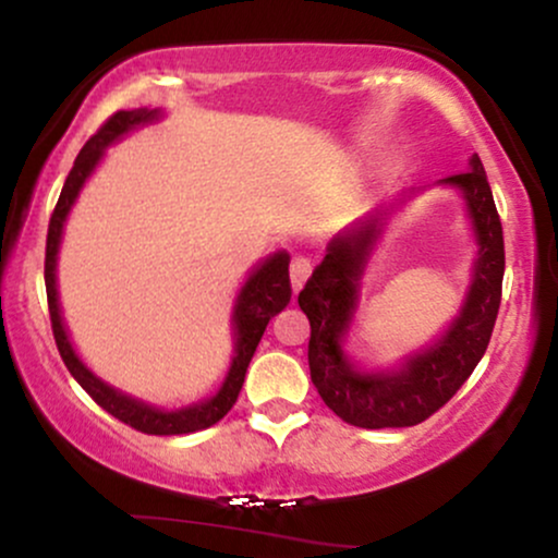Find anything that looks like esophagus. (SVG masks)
I'll use <instances>...</instances> for the list:
<instances>
[{"instance_id":"1","label":"esophagus","mask_w":558,"mask_h":558,"mask_svg":"<svg viewBox=\"0 0 558 558\" xmlns=\"http://www.w3.org/2000/svg\"><path fill=\"white\" fill-rule=\"evenodd\" d=\"M312 272V259L306 257V254H296V257L291 259V283H293V291H299L301 286H304V280L310 278Z\"/></svg>"}]
</instances>
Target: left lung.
<instances>
[{"instance_id":"1","label":"left lung","mask_w":558,"mask_h":558,"mask_svg":"<svg viewBox=\"0 0 558 558\" xmlns=\"http://www.w3.org/2000/svg\"><path fill=\"white\" fill-rule=\"evenodd\" d=\"M446 183L462 189L475 222L480 254L475 280L451 330L422 354L412 356L403 369L390 375H362L345 362L341 338L349 328L356 304V288L377 235V220H367L330 243L299 293V306L312 325L310 373L317 393L349 425L412 427L438 412L464 386L483 360L501 306L504 283V228L493 202L488 175L475 155L470 170L448 175Z\"/></svg>"}]
</instances>
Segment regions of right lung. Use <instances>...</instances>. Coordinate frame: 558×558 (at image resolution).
I'll use <instances>...</instances> for the list:
<instances>
[{
  "label": "right lung",
  "mask_w": 558,
  "mask_h": 558,
  "mask_svg": "<svg viewBox=\"0 0 558 558\" xmlns=\"http://www.w3.org/2000/svg\"><path fill=\"white\" fill-rule=\"evenodd\" d=\"M157 118V110H120L112 118H107L101 123L99 131L86 141V146L81 149V155L75 157L73 170H70L65 185H62V194L57 198V207L52 217H49V233H47V257H44V283H47V301H49V319H52V332L57 349H60L62 362L70 369V375L81 383V388L86 390L92 399L99 403L105 412H110L112 417H118L125 425H131L133 430H141L146 435H185L204 430V427L220 422L226 414L233 409L235 399H239L243 377H246V367L252 362L254 351L265 336L267 323L286 310V304L291 301V278H288V257L286 252L275 254L252 272V278L246 280V286L241 288L239 304H235V356L230 364V373L222 383L220 393L213 396L209 401L196 403V407L181 409V412H162V409H151L146 403L136 399H128V396L118 393V390L105 386L99 377H94L83 367V362L75 356L73 345L68 341V332L62 328L60 317V304H57V283H54V267H57V248H60V235H62V222L73 207L75 196H78L81 185L86 183V178L92 175V170L99 162L105 146H110L114 138H120L123 133L131 131L141 123H149Z\"/></svg>",
  "instance_id": "right-lung-1"
}]
</instances>
